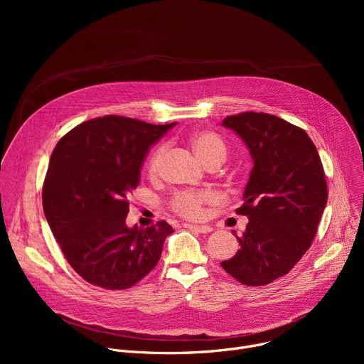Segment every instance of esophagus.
<instances>
[{
  "label": "esophagus",
  "mask_w": 364,
  "mask_h": 364,
  "mask_svg": "<svg viewBox=\"0 0 364 364\" xmlns=\"http://www.w3.org/2000/svg\"><path fill=\"white\" fill-rule=\"evenodd\" d=\"M186 228L197 232V233H210L213 229L209 225H186Z\"/></svg>",
  "instance_id": "obj_1"
}]
</instances>
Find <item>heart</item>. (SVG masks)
I'll use <instances>...</instances> for the list:
<instances>
[{"instance_id": "heart-1", "label": "heart", "mask_w": 364, "mask_h": 364, "mask_svg": "<svg viewBox=\"0 0 364 364\" xmlns=\"http://www.w3.org/2000/svg\"><path fill=\"white\" fill-rule=\"evenodd\" d=\"M191 144L198 155V159L204 163H223L226 160L228 155V146L225 141L215 132L209 131H201L196 132L191 136ZM164 154V146H160L154 151L151 155L149 163H148V170L149 173H155L159 170L160 161L163 159ZM215 196L209 191H180L173 197V209L188 219H196L201 215V204L212 201Z\"/></svg>"}]
</instances>
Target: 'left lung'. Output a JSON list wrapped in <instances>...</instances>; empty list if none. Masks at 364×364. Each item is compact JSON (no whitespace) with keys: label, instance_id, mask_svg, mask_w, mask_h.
<instances>
[{"label":"left lung","instance_id":"obj_1","mask_svg":"<svg viewBox=\"0 0 364 364\" xmlns=\"http://www.w3.org/2000/svg\"><path fill=\"white\" fill-rule=\"evenodd\" d=\"M222 125L243 139L253 168L236 209L249 223L220 265L243 285H267L295 267L317 233L328 197L324 168L308 134L275 115L243 112Z\"/></svg>","mask_w":364,"mask_h":364}]
</instances>
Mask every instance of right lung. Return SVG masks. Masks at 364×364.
Here are the masks:
<instances>
[{
	"instance_id": "obj_1",
	"label": "right lung",
	"mask_w": 364,
	"mask_h": 364,
	"mask_svg": "<svg viewBox=\"0 0 364 364\" xmlns=\"http://www.w3.org/2000/svg\"><path fill=\"white\" fill-rule=\"evenodd\" d=\"M174 125L107 115L77 125L53 149L44 216L68 262L89 284L127 289L159 264L173 228L164 220L128 228L125 219L149 146Z\"/></svg>"
}]
</instances>
